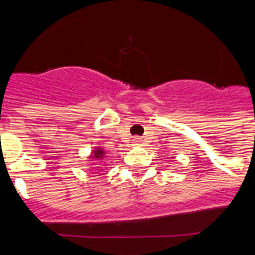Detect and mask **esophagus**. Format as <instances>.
Returning a JSON list of instances; mask_svg holds the SVG:
<instances>
[{
	"mask_svg": "<svg viewBox=\"0 0 255 255\" xmlns=\"http://www.w3.org/2000/svg\"><path fill=\"white\" fill-rule=\"evenodd\" d=\"M139 142H140V139L138 137H135L134 139H133V143H134V144H139Z\"/></svg>",
	"mask_w": 255,
	"mask_h": 255,
	"instance_id": "obj_1",
	"label": "esophagus"
}]
</instances>
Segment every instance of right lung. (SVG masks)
I'll return each instance as SVG.
<instances>
[{
	"label": "right lung",
	"instance_id": "right-lung-1",
	"mask_svg": "<svg viewBox=\"0 0 255 255\" xmlns=\"http://www.w3.org/2000/svg\"><path fill=\"white\" fill-rule=\"evenodd\" d=\"M94 151H95V153H94V156H92V158L101 159V158H104V156H105V153L101 150V149H99V150H94Z\"/></svg>",
	"mask_w": 255,
	"mask_h": 255
}]
</instances>
